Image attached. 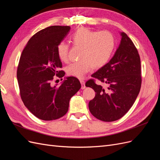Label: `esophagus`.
Masks as SVG:
<instances>
[{
	"mask_svg": "<svg viewBox=\"0 0 160 160\" xmlns=\"http://www.w3.org/2000/svg\"><path fill=\"white\" fill-rule=\"evenodd\" d=\"M80 83L81 84V89H84L86 87H85V82L83 80H80Z\"/></svg>",
	"mask_w": 160,
	"mask_h": 160,
	"instance_id": "34e87169",
	"label": "esophagus"
}]
</instances>
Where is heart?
I'll list each match as a JSON object with an SVG mask.
<instances>
[{
  "mask_svg": "<svg viewBox=\"0 0 160 160\" xmlns=\"http://www.w3.org/2000/svg\"><path fill=\"white\" fill-rule=\"evenodd\" d=\"M70 41L75 47H81L79 58L66 67L68 75L83 78L91 67L100 68L104 66L112 56L115 41L110 32L95 31L89 28L81 27L70 35ZM69 45L65 42H60L57 47L59 59L66 62L68 59Z\"/></svg>",
  "mask_w": 160,
  "mask_h": 160,
  "instance_id": "obj_1",
  "label": "heart"
}]
</instances>
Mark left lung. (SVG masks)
<instances>
[{
  "mask_svg": "<svg viewBox=\"0 0 160 160\" xmlns=\"http://www.w3.org/2000/svg\"><path fill=\"white\" fill-rule=\"evenodd\" d=\"M117 51L109 62L91 75L105 84V88L91 79L86 82L95 92L89 103L91 113L103 122H113L132 107L142 85L141 61L136 47L125 32Z\"/></svg>",
  "mask_w": 160,
  "mask_h": 160,
  "instance_id": "1",
  "label": "left lung"
}]
</instances>
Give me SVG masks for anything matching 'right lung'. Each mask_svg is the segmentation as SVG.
Listing matches in <instances>:
<instances>
[{
	"instance_id": "add662e5",
	"label": "right lung",
	"mask_w": 160,
	"mask_h": 160,
	"mask_svg": "<svg viewBox=\"0 0 160 160\" xmlns=\"http://www.w3.org/2000/svg\"><path fill=\"white\" fill-rule=\"evenodd\" d=\"M69 26H51L35 34L28 41L19 60L17 77L25 107L38 119L51 121L65 115L70 99L81 88L79 79L68 77L53 87L57 76L62 78L57 47L70 31Z\"/></svg>"
}]
</instances>
